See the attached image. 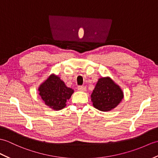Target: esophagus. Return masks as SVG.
Segmentation results:
<instances>
[{
    "instance_id": "34e87169",
    "label": "esophagus",
    "mask_w": 158,
    "mask_h": 158,
    "mask_svg": "<svg viewBox=\"0 0 158 158\" xmlns=\"http://www.w3.org/2000/svg\"><path fill=\"white\" fill-rule=\"evenodd\" d=\"M78 90L81 91H86V87L85 86H79Z\"/></svg>"
}]
</instances>
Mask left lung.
Wrapping results in <instances>:
<instances>
[{
  "label": "left lung",
  "instance_id": "obj_1",
  "mask_svg": "<svg viewBox=\"0 0 158 158\" xmlns=\"http://www.w3.org/2000/svg\"><path fill=\"white\" fill-rule=\"evenodd\" d=\"M123 98L122 89L110 77L98 79L91 95L94 107L102 112L114 109L122 102Z\"/></svg>",
  "mask_w": 158,
  "mask_h": 158
}]
</instances>
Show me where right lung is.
Wrapping results in <instances>:
<instances>
[{
  "mask_svg": "<svg viewBox=\"0 0 158 158\" xmlns=\"http://www.w3.org/2000/svg\"><path fill=\"white\" fill-rule=\"evenodd\" d=\"M38 94L44 104L53 110H60L67 106V102L74 93L58 75L52 73L40 84Z\"/></svg>",
  "mask_w": 158,
  "mask_h": 158,
  "instance_id": "1",
  "label": "right lung"
}]
</instances>
